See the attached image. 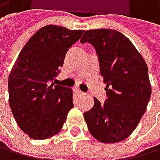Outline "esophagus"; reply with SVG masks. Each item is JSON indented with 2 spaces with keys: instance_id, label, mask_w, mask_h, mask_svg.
<instances>
[{
  "instance_id": "esophagus-1",
  "label": "esophagus",
  "mask_w": 160,
  "mask_h": 160,
  "mask_svg": "<svg viewBox=\"0 0 160 160\" xmlns=\"http://www.w3.org/2000/svg\"><path fill=\"white\" fill-rule=\"evenodd\" d=\"M75 90H76V92H77V94H78V95H79V94H82V93H83V92H82L81 89H79V88H76Z\"/></svg>"
}]
</instances>
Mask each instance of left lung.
Here are the masks:
<instances>
[{
  "label": "left lung",
  "instance_id": "1",
  "mask_svg": "<svg viewBox=\"0 0 160 160\" xmlns=\"http://www.w3.org/2000/svg\"><path fill=\"white\" fill-rule=\"evenodd\" d=\"M94 47L100 73L106 83L103 104L83 113L90 134L102 142L124 141L138 126L152 94L148 70L141 54L121 32L112 29L87 30L81 43Z\"/></svg>",
  "mask_w": 160,
  "mask_h": 160
}]
</instances>
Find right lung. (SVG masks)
Listing matches in <instances>:
<instances>
[{"label": "right lung", "instance_id": "add662e5", "mask_svg": "<svg viewBox=\"0 0 160 160\" xmlns=\"http://www.w3.org/2000/svg\"><path fill=\"white\" fill-rule=\"evenodd\" d=\"M82 33L58 25L40 28L22 48L11 71L9 107L19 128L34 140L56 135L73 107L72 88L51 82Z\"/></svg>", "mask_w": 160, "mask_h": 160}]
</instances>
